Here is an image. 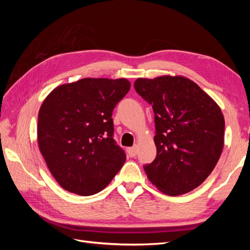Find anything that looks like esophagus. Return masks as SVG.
<instances>
[{
  "mask_svg": "<svg viewBox=\"0 0 250 250\" xmlns=\"http://www.w3.org/2000/svg\"><path fill=\"white\" fill-rule=\"evenodd\" d=\"M137 152H138L137 146H134V147H131V148H128V149H127V153H128V155H129L130 157H134L135 155H137Z\"/></svg>",
  "mask_w": 250,
  "mask_h": 250,
  "instance_id": "obj_1",
  "label": "esophagus"
}]
</instances>
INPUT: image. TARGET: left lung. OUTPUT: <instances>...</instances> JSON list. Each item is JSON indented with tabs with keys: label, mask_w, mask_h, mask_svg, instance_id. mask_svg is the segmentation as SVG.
Returning a JSON list of instances; mask_svg holds the SVG:
<instances>
[{
	"label": "left lung",
	"mask_w": 250,
	"mask_h": 250,
	"mask_svg": "<svg viewBox=\"0 0 250 250\" xmlns=\"http://www.w3.org/2000/svg\"><path fill=\"white\" fill-rule=\"evenodd\" d=\"M134 88L154 112L156 157L144 166L149 180L170 196L194 190L222 153L225 123L220 107L183 76L139 78Z\"/></svg>",
	"instance_id": "8db88e82"
}]
</instances>
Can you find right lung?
<instances>
[{
    "label": "right lung",
    "mask_w": 250,
    "mask_h": 250,
    "mask_svg": "<svg viewBox=\"0 0 250 250\" xmlns=\"http://www.w3.org/2000/svg\"><path fill=\"white\" fill-rule=\"evenodd\" d=\"M129 89L125 78H84L54 88L42 102L39 146L64 190L97 194L122 168L126 154L113 140L111 116Z\"/></svg>",
    "instance_id": "1"
}]
</instances>
